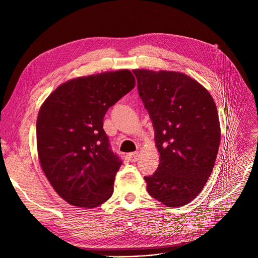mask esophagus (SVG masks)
Listing matches in <instances>:
<instances>
[{
  "instance_id": "esophagus-1",
  "label": "esophagus",
  "mask_w": 258,
  "mask_h": 258,
  "mask_svg": "<svg viewBox=\"0 0 258 258\" xmlns=\"http://www.w3.org/2000/svg\"><path fill=\"white\" fill-rule=\"evenodd\" d=\"M127 158H128V160L132 162V163H134V162H136V161L138 160V158H139V153H138V152H136V153H131V154L127 155Z\"/></svg>"
}]
</instances>
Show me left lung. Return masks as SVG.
I'll return each mask as SVG.
<instances>
[{
	"mask_svg": "<svg viewBox=\"0 0 258 258\" xmlns=\"http://www.w3.org/2000/svg\"><path fill=\"white\" fill-rule=\"evenodd\" d=\"M133 72L160 153L157 171L144 177L147 191L167 207L184 206L204 188L218 156L216 105L204 87L183 73Z\"/></svg>",
	"mask_w": 258,
	"mask_h": 258,
	"instance_id": "obj_1",
	"label": "left lung"
}]
</instances>
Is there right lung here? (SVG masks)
<instances>
[{
    "label": "right lung",
    "mask_w": 258,
    "mask_h": 258,
    "mask_svg": "<svg viewBox=\"0 0 258 258\" xmlns=\"http://www.w3.org/2000/svg\"><path fill=\"white\" fill-rule=\"evenodd\" d=\"M135 85L128 70L78 77L60 85L40 107L36 121L40 166L69 204L95 208L112 197L122 161L112 151L103 118Z\"/></svg>",
    "instance_id": "1"
}]
</instances>
